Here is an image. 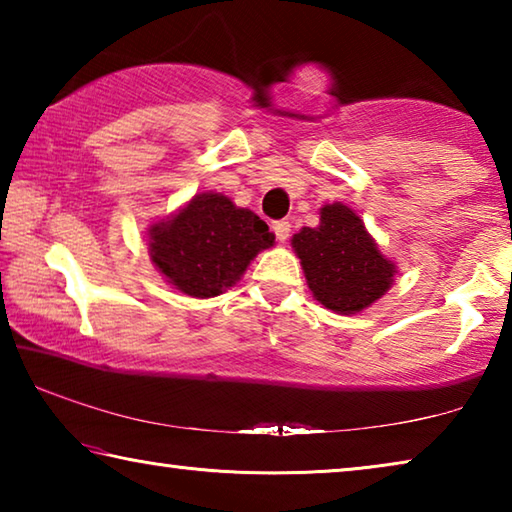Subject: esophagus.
Listing matches in <instances>:
<instances>
[{
    "label": "esophagus",
    "instance_id": "obj_1",
    "mask_svg": "<svg viewBox=\"0 0 512 512\" xmlns=\"http://www.w3.org/2000/svg\"><path fill=\"white\" fill-rule=\"evenodd\" d=\"M273 232H275V237H277V241H280V244H284V241L289 239V235H291V223L289 221H275L273 223Z\"/></svg>",
    "mask_w": 512,
    "mask_h": 512
}]
</instances>
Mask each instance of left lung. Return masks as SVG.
Wrapping results in <instances>:
<instances>
[{
	"mask_svg": "<svg viewBox=\"0 0 512 512\" xmlns=\"http://www.w3.org/2000/svg\"><path fill=\"white\" fill-rule=\"evenodd\" d=\"M291 246L314 298L336 314H359L391 289L395 264L379 253L359 214L343 203L320 207L318 228H302Z\"/></svg>",
	"mask_w": 512,
	"mask_h": 512,
	"instance_id": "obj_1",
	"label": "left lung"
}]
</instances>
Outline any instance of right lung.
Here are the masks:
<instances>
[{"label":"right lung","mask_w":512,"mask_h":512,"mask_svg":"<svg viewBox=\"0 0 512 512\" xmlns=\"http://www.w3.org/2000/svg\"><path fill=\"white\" fill-rule=\"evenodd\" d=\"M275 235L255 212L216 192L196 194L169 219L149 228V253L173 289L214 298L237 280Z\"/></svg>","instance_id":"1"}]
</instances>
